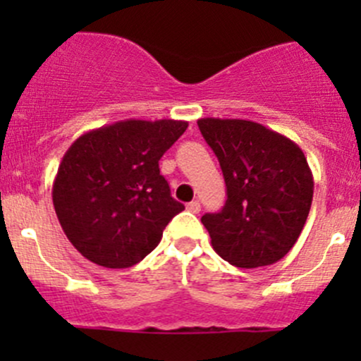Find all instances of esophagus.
Listing matches in <instances>:
<instances>
[{
  "mask_svg": "<svg viewBox=\"0 0 361 361\" xmlns=\"http://www.w3.org/2000/svg\"><path fill=\"white\" fill-rule=\"evenodd\" d=\"M187 209L190 211V213H199V211H201V204H199V201H192L187 204Z\"/></svg>",
  "mask_w": 361,
  "mask_h": 361,
  "instance_id": "1",
  "label": "esophagus"
}]
</instances>
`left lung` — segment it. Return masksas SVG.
<instances>
[{
    "instance_id": "left-lung-1",
    "label": "left lung",
    "mask_w": 361,
    "mask_h": 361,
    "mask_svg": "<svg viewBox=\"0 0 361 361\" xmlns=\"http://www.w3.org/2000/svg\"><path fill=\"white\" fill-rule=\"evenodd\" d=\"M227 185L220 213L201 218L211 246L235 267L276 264L297 243L312 202L307 159L290 137L241 118L197 120Z\"/></svg>"
}]
</instances>
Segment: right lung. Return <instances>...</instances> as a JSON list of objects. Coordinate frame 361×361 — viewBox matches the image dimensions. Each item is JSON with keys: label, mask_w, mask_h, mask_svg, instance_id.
Segmentation results:
<instances>
[{"label": "right lung", "mask_w": 361, "mask_h": 361, "mask_svg": "<svg viewBox=\"0 0 361 361\" xmlns=\"http://www.w3.org/2000/svg\"><path fill=\"white\" fill-rule=\"evenodd\" d=\"M185 120H122L82 134L57 169L52 201L64 234L94 264L143 260L185 206L171 197L159 160L187 130Z\"/></svg>", "instance_id": "obj_1"}]
</instances>
